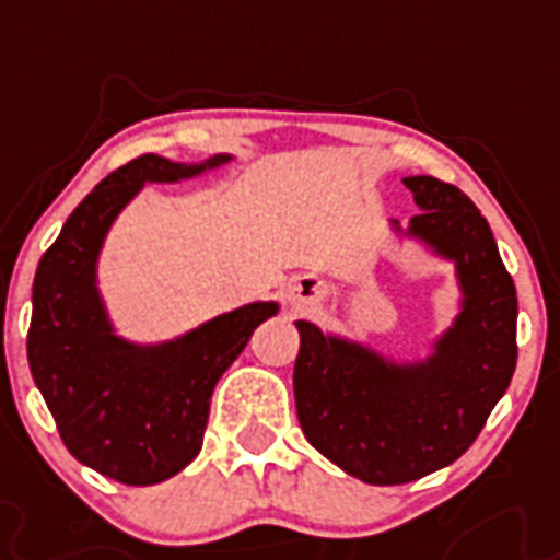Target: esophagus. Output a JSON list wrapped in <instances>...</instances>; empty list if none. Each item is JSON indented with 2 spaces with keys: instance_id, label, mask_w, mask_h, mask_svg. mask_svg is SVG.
I'll return each mask as SVG.
<instances>
[{
  "instance_id": "esophagus-1",
  "label": "esophagus",
  "mask_w": 560,
  "mask_h": 560,
  "mask_svg": "<svg viewBox=\"0 0 560 560\" xmlns=\"http://www.w3.org/2000/svg\"><path fill=\"white\" fill-rule=\"evenodd\" d=\"M296 299H299V296H296Z\"/></svg>"
}]
</instances>
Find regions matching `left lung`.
<instances>
[{
    "label": "left lung",
    "instance_id": "1",
    "mask_svg": "<svg viewBox=\"0 0 560 560\" xmlns=\"http://www.w3.org/2000/svg\"><path fill=\"white\" fill-rule=\"evenodd\" d=\"M404 186L421 209L412 232L456 261L468 296L439 354L418 369H395L296 323L293 392L302 433L369 486H404L459 459L517 366V290L488 220L451 183L409 177Z\"/></svg>",
    "mask_w": 560,
    "mask_h": 560
}]
</instances>
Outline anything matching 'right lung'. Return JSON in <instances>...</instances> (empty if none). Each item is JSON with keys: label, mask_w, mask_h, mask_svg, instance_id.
<instances>
[{"label": "right lung", "mask_w": 560, "mask_h": 560, "mask_svg": "<svg viewBox=\"0 0 560 560\" xmlns=\"http://www.w3.org/2000/svg\"><path fill=\"white\" fill-rule=\"evenodd\" d=\"M214 156L206 165H220ZM206 165L136 156L92 188L39 258L28 366L74 459L125 486H156L200 453L214 383L276 314L237 307L183 340L136 349L113 337L95 293V255L118 209L142 183L191 177Z\"/></svg>", "instance_id": "add662e5"}]
</instances>
